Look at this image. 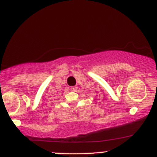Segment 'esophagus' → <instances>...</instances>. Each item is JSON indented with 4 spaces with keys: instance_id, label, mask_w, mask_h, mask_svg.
Segmentation results:
<instances>
[{
    "instance_id": "esophagus-1",
    "label": "esophagus",
    "mask_w": 157,
    "mask_h": 157,
    "mask_svg": "<svg viewBox=\"0 0 157 157\" xmlns=\"http://www.w3.org/2000/svg\"><path fill=\"white\" fill-rule=\"evenodd\" d=\"M71 91H77V86H72V87H71Z\"/></svg>"
}]
</instances>
